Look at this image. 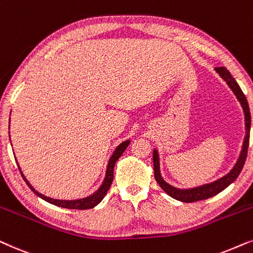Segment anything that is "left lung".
I'll use <instances>...</instances> for the list:
<instances>
[{"label":"left lung","instance_id":"1","mask_svg":"<svg viewBox=\"0 0 253 253\" xmlns=\"http://www.w3.org/2000/svg\"><path fill=\"white\" fill-rule=\"evenodd\" d=\"M216 73L220 75L222 79H223L229 87L232 90V92L235 93V96L237 97L238 102L241 103L242 107H243L244 111V117H245V137L243 142V148H242L241 155L238 157V160L235 164V167L232 168L231 171L229 173L225 174L220 179L213 181V183L201 185V186L193 187V188H186V190H180V188L171 186L170 184H168L166 180L163 179L161 176L160 171V156H158V153L156 149H154L153 153V161H154V174L155 179L160 185L162 190L166 192L167 194H169L171 198L173 199L179 200L181 203H194V201L199 200H205L208 199V198L214 197L217 193H220L227 188L231 183H234L238 177V174L241 173L242 169H243L245 160H247L248 156V148H249V140H250V128H251V114H250V109H249V104L247 100V97L242 91V89L238 85L236 81H235L234 77L231 76V74L229 73V70L224 67H217L215 68Z\"/></svg>","mask_w":253,"mask_h":253}]
</instances>
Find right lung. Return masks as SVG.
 Segmentation results:
<instances>
[{
	"label": "right lung",
	"mask_w": 253,
	"mask_h": 253,
	"mask_svg": "<svg viewBox=\"0 0 253 253\" xmlns=\"http://www.w3.org/2000/svg\"><path fill=\"white\" fill-rule=\"evenodd\" d=\"M129 142H130L129 140L124 141L123 143L119 144V146L116 148V150H114L113 155L110 158L109 164H107L105 179H104L102 186H100L98 190L95 192V193L89 195V197H86V198H83V199H79V200H58V199H52V198L46 197V195H43L42 193H39L38 191H36L35 188L32 187V185L29 183L28 179H26V178L24 177V174H23L21 168L18 167V169H19V171H21L23 179L25 180V183L28 184V186L30 188H31L33 193L38 195V197L42 198V199L47 201V203L55 205V206H59V207H62V208H68V210H90V208H93L95 206H97V205H98L100 201L103 200V198L106 195L107 191H109L111 184H112V181H113L114 164H116V162L118 160H119V157L121 156V155H123L124 151L126 150V148L128 147Z\"/></svg>",
	"instance_id": "add662e5"
}]
</instances>
